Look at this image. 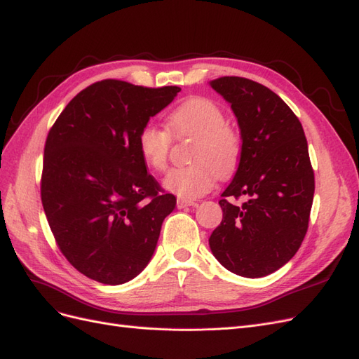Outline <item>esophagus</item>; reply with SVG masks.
<instances>
[{"instance_id": "1", "label": "esophagus", "mask_w": 359, "mask_h": 359, "mask_svg": "<svg viewBox=\"0 0 359 359\" xmlns=\"http://www.w3.org/2000/svg\"><path fill=\"white\" fill-rule=\"evenodd\" d=\"M196 205V202L194 201H189V199H178L177 201V206L180 210H182V208H187V206H194Z\"/></svg>"}]
</instances>
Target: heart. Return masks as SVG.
Here are the masks:
<instances>
[{"label":"heart","mask_w":359,"mask_h":359,"mask_svg":"<svg viewBox=\"0 0 359 359\" xmlns=\"http://www.w3.org/2000/svg\"><path fill=\"white\" fill-rule=\"evenodd\" d=\"M168 133L154 124H145L137 133L139 156L153 170L168 168L170 135L194 137L190 148L193 163L173 168L163 180L165 187L182 199H196L208 193L219 178L227 177L240 165L243 139L227 123L223 107L206 97H191L168 116Z\"/></svg>","instance_id":"heart-1"}]
</instances>
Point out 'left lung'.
<instances>
[{
	"instance_id": "1",
	"label": "left lung",
	"mask_w": 359,
	"mask_h": 359,
	"mask_svg": "<svg viewBox=\"0 0 359 359\" xmlns=\"http://www.w3.org/2000/svg\"><path fill=\"white\" fill-rule=\"evenodd\" d=\"M210 85L231 103L243 139L211 252L233 274L265 277L295 256L309 229L314 172L307 139L297 115L262 83L224 76ZM240 196L249 198L241 207L229 202Z\"/></svg>"
}]
</instances>
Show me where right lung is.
Returning <instances> with one entry per match:
<instances>
[{
  "instance_id": "obj_1",
  "label": "right lung",
  "mask_w": 359,
  "mask_h": 359,
  "mask_svg": "<svg viewBox=\"0 0 359 359\" xmlns=\"http://www.w3.org/2000/svg\"><path fill=\"white\" fill-rule=\"evenodd\" d=\"M180 91L104 79L73 97L49 130L43 210L61 253L88 278L123 285L153 257L177 199L147 172L137 133Z\"/></svg>"
}]
</instances>
